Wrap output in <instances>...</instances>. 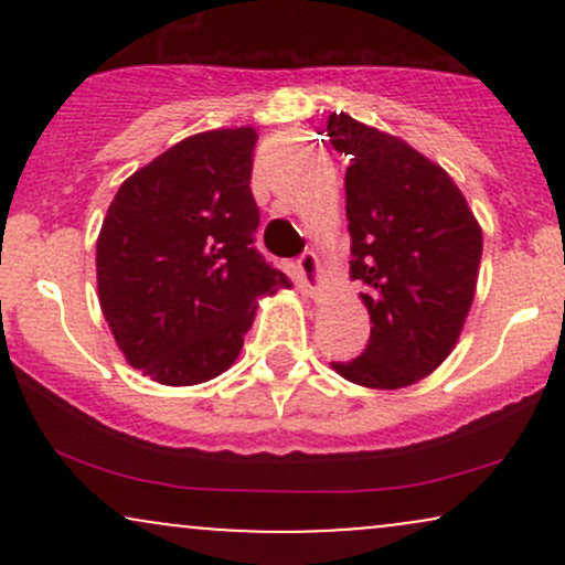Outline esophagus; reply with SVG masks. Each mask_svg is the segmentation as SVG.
Wrapping results in <instances>:
<instances>
[{
    "label": "esophagus",
    "mask_w": 565,
    "mask_h": 565,
    "mask_svg": "<svg viewBox=\"0 0 565 565\" xmlns=\"http://www.w3.org/2000/svg\"><path fill=\"white\" fill-rule=\"evenodd\" d=\"M297 276H300L302 289L308 291L310 297H316L323 289L321 263H319V257L313 255V252H308V255H302L300 260H297Z\"/></svg>",
    "instance_id": "esophagus-1"
}]
</instances>
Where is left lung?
<instances>
[{
    "instance_id": "left-lung-1",
    "label": "left lung",
    "mask_w": 565,
    "mask_h": 565,
    "mask_svg": "<svg viewBox=\"0 0 565 565\" xmlns=\"http://www.w3.org/2000/svg\"><path fill=\"white\" fill-rule=\"evenodd\" d=\"M329 142L345 153L350 278L364 284L369 345L337 361L340 377L398 391L449 359L468 321L483 233L451 174L406 140L329 116Z\"/></svg>"
}]
</instances>
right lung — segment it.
I'll use <instances>...</instances> for the list:
<instances>
[{"mask_svg": "<svg viewBox=\"0 0 565 565\" xmlns=\"http://www.w3.org/2000/svg\"><path fill=\"white\" fill-rule=\"evenodd\" d=\"M255 127L174 142L129 174L97 236V300L127 364L170 387L233 366L257 300L289 278L255 249Z\"/></svg>", "mask_w": 565, "mask_h": 565, "instance_id": "right-lung-1", "label": "right lung"}]
</instances>
